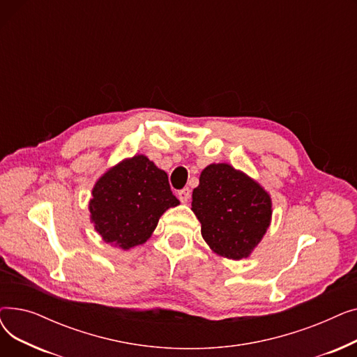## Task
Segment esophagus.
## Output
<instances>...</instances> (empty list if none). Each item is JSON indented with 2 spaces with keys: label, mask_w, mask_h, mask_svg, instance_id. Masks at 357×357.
Masks as SVG:
<instances>
[{
  "label": "esophagus",
  "mask_w": 357,
  "mask_h": 357,
  "mask_svg": "<svg viewBox=\"0 0 357 357\" xmlns=\"http://www.w3.org/2000/svg\"><path fill=\"white\" fill-rule=\"evenodd\" d=\"M178 198L181 199V202H186L191 198V190L190 188H183L178 192Z\"/></svg>",
  "instance_id": "34e87169"
}]
</instances>
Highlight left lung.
<instances>
[{
  "label": "left lung",
  "mask_w": 357,
  "mask_h": 357,
  "mask_svg": "<svg viewBox=\"0 0 357 357\" xmlns=\"http://www.w3.org/2000/svg\"><path fill=\"white\" fill-rule=\"evenodd\" d=\"M191 205L205 243L218 256L231 260L249 257L272 220L269 192L229 163H211L204 169Z\"/></svg>",
  "instance_id": "left-lung-1"
}]
</instances>
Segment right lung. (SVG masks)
Listing matches in <instances>:
<instances>
[{
  "mask_svg": "<svg viewBox=\"0 0 357 357\" xmlns=\"http://www.w3.org/2000/svg\"><path fill=\"white\" fill-rule=\"evenodd\" d=\"M176 205L166 172L136 155L109 167L93 185L89 218L105 243L128 250L146 243L162 214Z\"/></svg>",
  "mask_w": 357,
  "mask_h": 357,
  "instance_id": "right-lung-1",
  "label": "right lung"
}]
</instances>
